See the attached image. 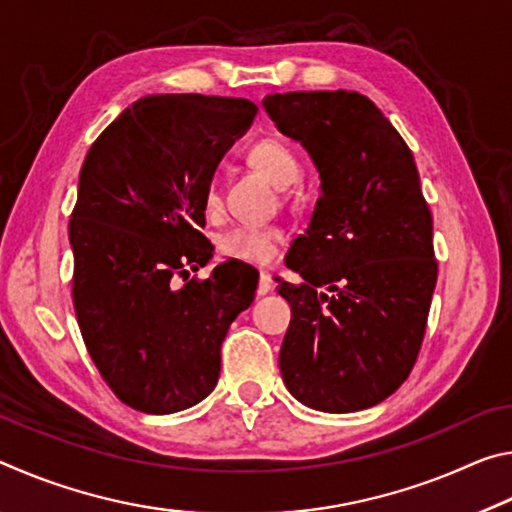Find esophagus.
Listing matches in <instances>:
<instances>
[{
  "mask_svg": "<svg viewBox=\"0 0 512 512\" xmlns=\"http://www.w3.org/2000/svg\"><path fill=\"white\" fill-rule=\"evenodd\" d=\"M273 291V280L271 275H268V271H262L259 273V284H257V296H266V293Z\"/></svg>",
  "mask_w": 512,
  "mask_h": 512,
  "instance_id": "esophagus-1",
  "label": "esophagus"
}]
</instances>
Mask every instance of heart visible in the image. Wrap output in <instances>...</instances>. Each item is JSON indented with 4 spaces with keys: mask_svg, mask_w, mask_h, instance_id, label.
Returning <instances> with one entry per match:
<instances>
[{
    "mask_svg": "<svg viewBox=\"0 0 512 512\" xmlns=\"http://www.w3.org/2000/svg\"><path fill=\"white\" fill-rule=\"evenodd\" d=\"M248 160L259 171H264L275 185L287 187L300 178V160L287 142L280 137H262L248 149ZM221 205V192L216 180H210L205 187V207L216 210ZM282 241V232L275 225H253L241 223L230 228L219 239L223 255L239 262L268 264L277 255V246Z\"/></svg>",
    "mask_w": 512,
    "mask_h": 512,
    "instance_id": "1",
    "label": "heart"
}]
</instances>
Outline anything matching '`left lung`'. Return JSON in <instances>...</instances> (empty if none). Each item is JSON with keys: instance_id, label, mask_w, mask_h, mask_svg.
<instances>
[{"instance_id": "obj_1", "label": "left lung", "mask_w": 512, "mask_h": 512, "mask_svg": "<svg viewBox=\"0 0 512 512\" xmlns=\"http://www.w3.org/2000/svg\"><path fill=\"white\" fill-rule=\"evenodd\" d=\"M264 108L320 176L309 228L289 250L305 282L277 289L291 305L282 379L309 409H368L413 370L436 289L433 221L413 153L359 92L268 94Z\"/></svg>"}]
</instances>
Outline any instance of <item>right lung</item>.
<instances>
[{"instance_id":"right-lung-1","label":"right lung","mask_w":512,"mask_h":512,"mask_svg":"<svg viewBox=\"0 0 512 512\" xmlns=\"http://www.w3.org/2000/svg\"><path fill=\"white\" fill-rule=\"evenodd\" d=\"M257 106L205 94H151L85 155L69 219L74 309L94 366L142 413L189 409L214 391L230 323L255 300L235 262L176 287L212 259L205 187Z\"/></svg>"}]
</instances>
